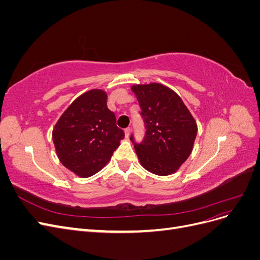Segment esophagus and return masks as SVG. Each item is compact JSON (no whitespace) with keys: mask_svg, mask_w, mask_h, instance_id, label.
<instances>
[{"mask_svg":"<svg viewBox=\"0 0 260 260\" xmlns=\"http://www.w3.org/2000/svg\"><path fill=\"white\" fill-rule=\"evenodd\" d=\"M130 128H125L124 129V135H125V138H129L130 137Z\"/></svg>","mask_w":260,"mask_h":260,"instance_id":"34e87169","label":"esophagus"}]
</instances>
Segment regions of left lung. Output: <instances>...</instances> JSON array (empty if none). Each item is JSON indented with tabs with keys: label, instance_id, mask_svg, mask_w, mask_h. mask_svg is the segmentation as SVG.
Returning a JSON list of instances; mask_svg holds the SVG:
<instances>
[{
	"label": "left lung",
	"instance_id": "obj_1",
	"mask_svg": "<svg viewBox=\"0 0 260 260\" xmlns=\"http://www.w3.org/2000/svg\"><path fill=\"white\" fill-rule=\"evenodd\" d=\"M146 133L135 143L142 167L157 176L175 174L191 155L198 123L178 94L161 83L133 84Z\"/></svg>",
	"mask_w": 260,
	"mask_h": 260
}]
</instances>
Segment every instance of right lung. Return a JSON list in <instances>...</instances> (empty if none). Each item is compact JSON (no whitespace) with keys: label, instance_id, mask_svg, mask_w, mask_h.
<instances>
[{"label":"right lung","instance_id":"1","mask_svg":"<svg viewBox=\"0 0 260 260\" xmlns=\"http://www.w3.org/2000/svg\"><path fill=\"white\" fill-rule=\"evenodd\" d=\"M53 143L59 161L81 178L95 175L111 160L124 132L107 107V94L93 89L78 96L55 123Z\"/></svg>","mask_w":260,"mask_h":260}]
</instances>
